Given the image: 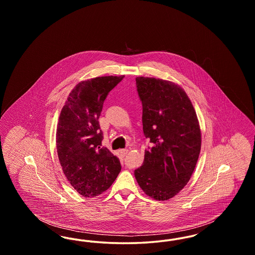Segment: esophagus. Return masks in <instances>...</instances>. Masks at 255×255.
<instances>
[{
	"mask_svg": "<svg viewBox=\"0 0 255 255\" xmlns=\"http://www.w3.org/2000/svg\"><path fill=\"white\" fill-rule=\"evenodd\" d=\"M128 149H122L121 150V154H122V157H125L127 154H128Z\"/></svg>",
	"mask_w": 255,
	"mask_h": 255,
	"instance_id": "esophagus-1",
	"label": "esophagus"
}]
</instances>
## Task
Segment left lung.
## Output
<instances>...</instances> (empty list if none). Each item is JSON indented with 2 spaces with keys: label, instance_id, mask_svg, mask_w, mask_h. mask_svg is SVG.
Here are the masks:
<instances>
[{
  "label": "left lung",
  "instance_id": "1",
  "mask_svg": "<svg viewBox=\"0 0 255 255\" xmlns=\"http://www.w3.org/2000/svg\"><path fill=\"white\" fill-rule=\"evenodd\" d=\"M135 83L142 103L143 133L151 146L134 177L146 195L166 201L182 190L194 171L202 143L200 125L180 86L142 76Z\"/></svg>",
  "mask_w": 255,
  "mask_h": 255
}]
</instances>
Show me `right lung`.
I'll use <instances>...</instances> for the list:
<instances>
[{
    "instance_id": "obj_1",
    "label": "right lung",
    "mask_w": 255,
    "mask_h": 255,
    "mask_svg": "<svg viewBox=\"0 0 255 255\" xmlns=\"http://www.w3.org/2000/svg\"><path fill=\"white\" fill-rule=\"evenodd\" d=\"M122 76H101L78 83L61 111L56 148L63 172L73 188L84 197L106 191L122 170L121 161L102 147L98 119L110 92Z\"/></svg>"
}]
</instances>
